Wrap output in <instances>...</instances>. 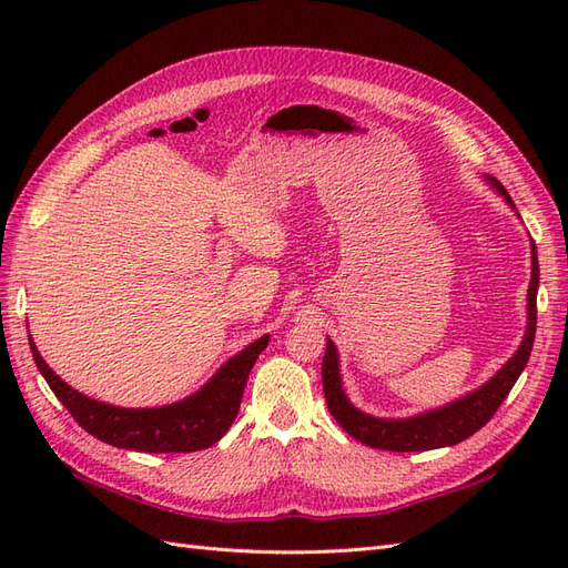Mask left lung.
<instances>
[{"label":"left lung","instance_id":"left-lung-1","mask_svg":"<svg viewBox=\"0 0 568 568\" xmlns=\"http://www.w3.org/2000/svg\"><path fill=\"white\" fill-rule=\"evenodd\" d=\"M484 182H488L493 192L500 194L509 209L517 213V205H514L511 196L507 194V189L500 182L490 175H486ZM538 284H540L538 251L530 239V284L526 294V332L517 353H514L484 386L474 388L471 393L462 395V398L448 405L426 409L412 417L386 419V417H372L367 412L357 409L348 400L346 388H343V382H341L338 351L334 346V341L326 338V351L322 359V388H324V398H326V405H329L332 417L341 424V428L348 436L376 450L419 453V450L450 448L455 443L467 440L478 432L480 426L488 424V419L495 415L497 407L503 405V400L509 395L511 386L517 384L519 374L528 363L532 338H536Z\"/></svg>","mask_w":568,"mask_h":568}]
</instances>
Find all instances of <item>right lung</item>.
<instances>
[{"instance_id":"add662e5","label":"right lung","mask_w":568,"mask_h":568,"mask_svg":"<svg viewBox=\"0 0 568 568\" xmlns=\"http://www.w3.org/2000/svg\"><path fill=\"white\" fill-rule=\"evenodd\" d=\"M267 341L270 336L265 334L248 343L196 393L161 407H118L88 398V395L68 386L44 363L32 338L30 351L49 388L54 390L57 398L84 432L94 438L115 445V448L140 453H194L211 448L227 434V428L236 419L239 405H242L248 374L257 355L267 348Z\"/></svg>"}]
</instances>
